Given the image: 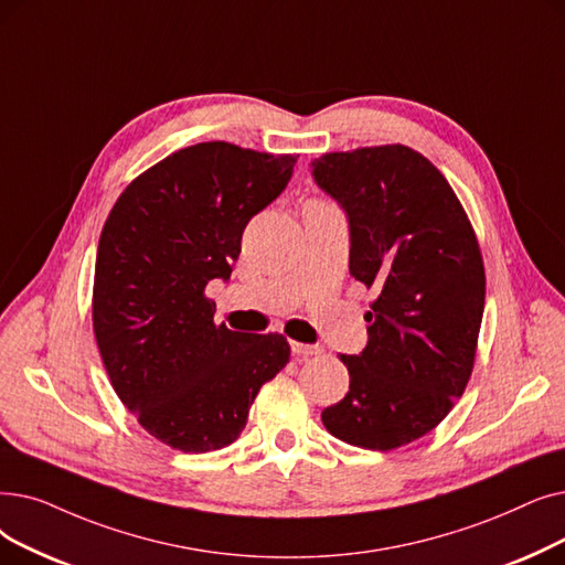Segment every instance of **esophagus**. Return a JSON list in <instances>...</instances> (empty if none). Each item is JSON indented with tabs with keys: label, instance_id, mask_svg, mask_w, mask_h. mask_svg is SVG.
<instances>
[{
	"label": "esophagus",
	"instance_id": "34e87169",
	"mask_svg": "<svg viewBox=\"0 0 565 565\" xmlns=\"http://www.w3.org/2000/svg\"><path fill=\"white\" fill-rule=\"evenodd\" d=\"M290 351H292V355H298V358H309V355H318V353H321L323 349H321V347H316V343H300V341H292V343H290Z\"/></svg>",
	"mask_w": 565,
	"mask_h": 565
}]
</instances>
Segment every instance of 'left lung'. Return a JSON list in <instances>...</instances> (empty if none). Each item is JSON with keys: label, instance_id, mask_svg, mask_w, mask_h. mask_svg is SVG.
Returning a JSON list of instances; mask_svg holds the SVG:
<instances>
[{"label": "left lung", "instance_id": "1", "mask_svg": "<svg viewBox=\"0 0 565 565\" xmlns=\"http://www.w3.org/2000/svg\"><path fill=\"white\" fill-rule=\"evenodd\" d=\"M309 166L347 214L351 277L379 292L366 347L341 355L347 397L321 420L351 446L395 450L444 420L469 383L484 311L478 239L448 180L406 145Z\"/></svg>", "mask_w": 565, "mask_h": 565}]
</instances>
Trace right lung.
Listing matches in <instances>:
<instances>
[{
    "mask_svg": "<svg viewBox=\"0 0 565 565\" xmlns=\"http://www.w3.org/2000/svg\"><path fill=\"white\" fill-rule=\"evenodd\" d=\"M298 157L199 142L136 178L110 210L94 267L92 321L110 383L161 444L231 446L265 381L288 362L281 334L214 326L205 286L228 279L252 216Z\"/></svg>",
    "mask_w": 565,
    "mask_h": 565,
    "instance_id": "1",
    "label": "right lung"
}]
</instances>
